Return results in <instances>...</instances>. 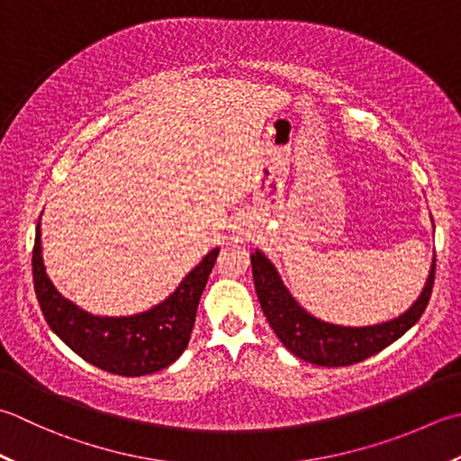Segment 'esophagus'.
<instances>
[{
	"mask_svg": "<svg viewBox=\"0 0 461 461\" xmlns=\"http://www.w3.org/2000/svg\"><path fill=\"white\" fill-rule=\"evenodd\" d=\"M251 228H254V225H251V220L248 218V215H243V218H238L236 221H233V236H236V240L248 238Z\"/></svg>",
	"mask_w": 461,
	"mask_h": 461,
	"instance_id": "34e87169",
	"label": "esophagus"
}]
</instances>
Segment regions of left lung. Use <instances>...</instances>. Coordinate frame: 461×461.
<instances>
[{"instance_id": "8db88e82", "label": "left lung", "mask_w": 461, "mask_h": 461, "mask_svg": "<svg viewBox=\"0 0 461 461\" xmlns=\"http://www.w3.org/2000/svg\"><path fill=\"white\" fill-rule=\"evenodd\" d=\"M251 272H254V285L261 310L279 341L303 362L323 367H346L380 354L411 326H416L434 290L436 258L420 300L398 320L372 328H341L315 320L297 305L274 266L259 251L251 254Z\"/></svg>"}]
</instances>
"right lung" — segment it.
Masks as SVG:
<instances>
[{"label": "right lung", "mask_w": 461, "mask_h": 461, "mask_svg": "<svg viewBox=\"0 0 461 461\" xmlns=\"http://www.w3.org/2000/svg\"><path fill=\"white\" fill-rule=\"evenodd\" d=\"M33 287L48 326L86 362L115 375H148L174 364L187 348L195 312L220 249L210 251L166 302L131 318H95L53 287L41 259L40 223L32 251Z\"/></svg>", "instance_id": "add662e5"}]
</instances>
